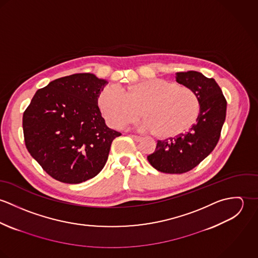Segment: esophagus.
I'll use <instances>...</instances> for the list:
<instances>
[{"label": "esophagus", "instance_id": "34e87169", "mask_svg": "<svg viewBox=\"0 0 258 258\" xmlns=\"http://www.w3.org/2000/svg\"><path fill=\"white\" fill-rule=\"evenodd\" d=\"M131 137H132V139H133V140H135V141H137V142L141 141V139H142V137L137 136V135H131Z\"/></svg>", "mask_w": 258, "mask_h": 258}]
</instances>
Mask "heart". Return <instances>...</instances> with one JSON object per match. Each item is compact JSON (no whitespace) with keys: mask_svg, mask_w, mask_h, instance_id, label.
Returning a JSON list of instances; mask_svg holds the SVG:
<instances>
[{"mask_svg":"<svg viewBox=\"0 0 258 258\" xmlns=\"http://www.w3.org/2000/svg\"><path fill=\"white\" fill-rule=\"evenodd\" d=\"M98 105L112 127L121 129L140 115V128L159 138L184 134L196 123L201 103L189 87L166 79H150L128 85L124 90L106 86L98 95Z\"/></svg>","mask_w":258,"mask_h":258,"instance_id":"b5f03b06","label":"heart"}]
</instances>
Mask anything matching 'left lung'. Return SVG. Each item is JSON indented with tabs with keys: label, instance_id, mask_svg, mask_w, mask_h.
Returning a JSON list of instances; mask_svg holds the SVG:
<instances>
[{
	"label": "left lung",
	"instance_id": "8db88e82",
	"mask_svg": "<svg viewBox=\"0 0 258 258\" xmlns=\"http://www.w3.org/2000/svg\"><path fill=\"white\" fill-rule=\"evenodd\" d=\"M176 80L197 93L201 109L196 123L185 134L159 140L155 152L148 156L156 170L167 174L188 172L212 153L221 137L226 114V100L214 78L190 71L177 73Z\"/></svg>",
	"mask_w": 258,
	"mask_h": 258
}]
</instances>
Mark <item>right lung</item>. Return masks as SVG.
I'll list each match as a JSON object with an SVG mask.
<instances>
[{
	"label": "right lung",
	"instance_id": "add662e5",
	"mask_svg": "<svg viewBox=\"0 0 258 258\" xmlns=\"http://www.w3.org/2000/svg\"><path fill=\"white\" fill-rule=\"evenodd\" d=\"M108 83L92 74L57 78L38 89L23 115L26 147L53 179L79 184L95 177L121 135L105 124L98 95Z\"/></svg>",
	"mask_w": 258,
	"mask_h": 258
}]
</instances>
